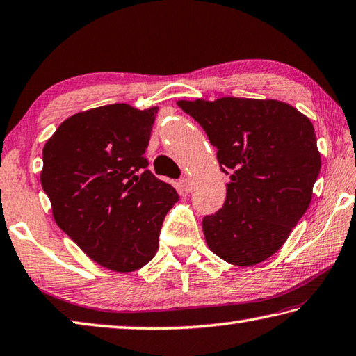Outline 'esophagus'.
I'll use <instances>...</instances> for the list:
<instances>
[{"instance_id": "obj_1", "label": "esophagus", "mask_w": 356, "mask_h": 356, "mask_svg": "<svg viewBox=\"0 0 356 356\" xmlns=\"http://www.w3.org/2000/svg\"><path fill=\"white\" fill-rule=\"evenodd\" d=\"M179 185H180V188H182L185 193H190L191 188H193V182H191L188 176H184L182 179H180L179 180Z\"/></svg>"}]
</instances>
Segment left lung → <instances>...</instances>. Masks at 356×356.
I'll use <instances>...</instances> for the list:
<instances>
[{
    "label": "left lung",
    "mask_w": 356,
    "mask_h": 356,
    "mask_svg": "<svg viewBox=\"0 0 356 356\" xmlns=\"http://www.w3.org/2000/svg\"><path fill=\"white\" fill-rule=\"evenodd\" d=\"M177 104L202 126L230 177L224 205L202 219L207 244L238 266L264 261L282 248L312 202L321 171L312 121L275 99Z\"/></svg>",
    "instance_id": "1"
}]
</instances>
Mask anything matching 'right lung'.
Returning a JSON list of instances; mask_svg holds the SVG:
<instances>
[{
  "label": "right lung",
  "instance_id": "right-lung-1",
  "mask_svg": "<svg viewBox=\"0 0 356 356\" xmlns=\"http://www.w3.org/2000/svg\"><path fill=\"white\" fill-rule=\"evenodd\" d=\"M157 111L111 104L76 113L43 147L40 180L57 225L116 273L152 260L163 219L179 199L147 170Z\"/></svg>",
  "mask_w": 356,
  "mask_h": 356
}]
</instances>
